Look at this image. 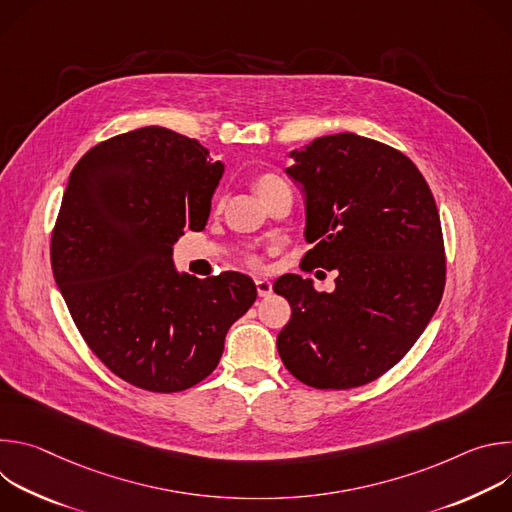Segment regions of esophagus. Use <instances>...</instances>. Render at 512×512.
Instances as JSON below:
<instances>
[{
	"mask_svg": "<svg viewBox=\"0 0 512 512\" xmlns=\"http://www.w3.org/2000/svg\"><path fill=\"white\" fill-rule=\"evenodd\" d=\"M255 285H257V294H259V298H267V296H271V294H273V285H271V281H267V279H255Z\"/></svg>",
	"mask_w": 512,
	"mask_h": 512,
	"instance_id": "esophagus-1",
	"label": "esophagus"
}]
</instances>
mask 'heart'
<instances>
[{"label": "heart", "instance_id": "heart-1", "mask_svg": "<svg viewBox=\"0 0 512 512\" xmlns=\"http://www.w3.org/2000/svg\"><path fill=\"white\" fill-rule=\"evenodd\" d=\"M253 188L257 190V194H259L261 200L265 202V200L271 198L275 192H279V190H283V188H289V186L285 184V180H283L281 176H277V174H273V172H265V174H259V176L255 178ZM245 263L251 265V267H259V265H261V259L251 253V255H245Z\"/></svg>", "mask_w": 512, "mask_h": 512}]
</instances>
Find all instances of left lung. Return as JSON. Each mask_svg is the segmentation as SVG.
<instances>
[{
	"mask_svg": "<svg viewBox=\"0 0 512 512\" xmlns=\"http://www.w3.org/2000/svg\"><path fill=\"white\" fill-rule=\"evenodd\" d=\"M294 158L287 174L308 194L312 245L302 269L338 275L332 294L294 273L273 283L291 306L277 350L308 387H362L395 367L442 302L440 212L419 168L377 139L324 135Z\"/></svg>",
	"mask_w": 512,
	"mask_h": 512,
	"instance_id": "left-lung-1",
	"label": "left lung"
}]
</instances>
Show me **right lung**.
Wrapping results in <instances>:
<instances>
[{"label": "right lung", "mask_w": 512, "mask_h": 512, "mask_svg": "<svg viewBox=\"0 0 512 512\" xmlns=\"http://www.w3.org/2000/svg\"><path fill=\"white\" fill-rule=\"evenodd\" d=\"M221 176L198 141L156 125L97 143L70 172L52 273L91 352L143 391L204 381L257 298L239 271L198 279L172 261L184 231L204 229Z\"/></svg>", "instance_id": "1"}]
</instances>
